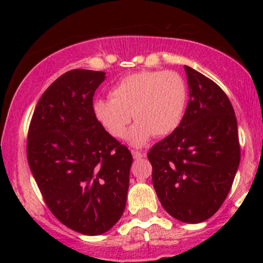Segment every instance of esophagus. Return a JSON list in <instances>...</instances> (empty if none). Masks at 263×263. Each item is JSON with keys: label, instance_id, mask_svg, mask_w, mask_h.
<instances>
[{"label": "esophagus", "instance_id": "obj_1", "mask_svg": "<svg viewBox=\"0 0 263 263\" xmlns=\"http://www.w3.org/2000/svg\"><path fill=\"white\" fill-rule=\"evenodd\" d=\"M132 156H134V159H141V158H144L145 154L141 153V151L132 150Z\"/></svg>", "mask_w": 263, "mask_h": 263}]
</instances>
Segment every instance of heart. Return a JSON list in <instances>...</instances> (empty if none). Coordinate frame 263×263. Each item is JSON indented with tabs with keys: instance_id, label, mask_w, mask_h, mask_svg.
I'll use <instances>...</instances> for the list:
<instances>
[{
	"instance_id": "b5f03b06",
	"label": "heart",
	"mask_w": 263,
	"mask_h": 263,
	"mask_svg": "<svg viewBox=\"0 0 263 263\" xmlns=\"http://www.w3.org/2000/svg\"><path fill=\"white\" fill-rule=\"evenodd\" d=\"M109 95L110 100L94 102L97 121L113 137L123 139L134 117L137 122L127 140L134 146H144L154 135L166 136L181 126L188 85L176 71H140L119 80Z\"/></svg>"
}]
</instances>
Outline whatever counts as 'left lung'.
Instances as JSON below:
<instances>
[{
  "instance_id": "obj_1",
  "label": "left lung",
  "mask_w": 263,
  "mask_h": 263,
  "mask_svg": "<svg viewBox=\"0 0 263 263\" xmlns=\"http://www.w3.org/2000/svg\"><path fill=\"white\" fill-rule=\"evenodd\" d=\"M190 102L181 126L147 154L153 184L179 221L208 220L227 198L240 161L234 109L221 87L184 66Z\"/></svg>"
}]
</instances>
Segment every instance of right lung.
I'll use <instances>...</instances> for the list:
<instances>
[{
	"instance_id": "obj_1",
	"label": "right lung",
	"mask_w": 263,
	"mask_h": 263,
	"mask_svg": "<svg viewBox=\"0 0 263 263\" xmlns=\"http://www.w3.org/2000/svg\"><path fill=\"white\" fill-rule=\"evenodd\" d=\"M105 72L71 70L43 92L26 154L50 213L85 235L108 232L126 208L132 155L97 121L95 90Z\"/></svg>"
}]
</instances>
